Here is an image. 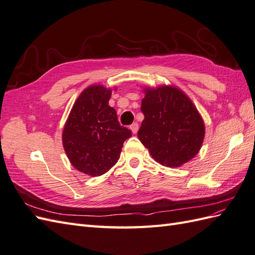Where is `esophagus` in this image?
<instances>
[{
  "mask_svg": "<svg viewBox=\"0 0 255 255\" xmlns=\"http://www.w3.org/2000/svg\"><path fill=\"white\" fill-rule=\"evenodd\" d=\"M129 128L132 129V132L134 133V134H136L137 133V131H138V128H139V127H138V123L137 122H135V123H133L131 127H129Z\"/></svg>",
  "mask_w": 255,
  "mask_h": 255,
  "instance_id": "obj_1",
  "label": "esophagus"
}]
</instances>
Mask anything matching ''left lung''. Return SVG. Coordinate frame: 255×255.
I'll use <instances>...</instances> for the list:
<instances>
[{"label": "left lung", "instance_id": "obj_1", "mask_svg": "<svg viewBox=\"0 0 255 255\" xmlns=\"http://www.w3.org/2000/svg\"><path fill=\"white\" fill-rule=\"evenodd\" d=\"M140 110L145 119L137 136L152 158L177 167L200 150L204 124L198 110L182 91L172 86L145 90Z\"/></svg>", "mask_w": 255, "mask_h": 255}]
</instances>
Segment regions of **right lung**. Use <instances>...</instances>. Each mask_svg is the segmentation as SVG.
I'll list each match as a JSON object with an SVG mask.
<instances>
[{"label":"right lung","mask_w":255,"mask_h":255,"mask_svg":"<svg viewBox=\"0 0 255 255\" xmlns=\"http://www.w3.org/2000/svg\"><path fill=\"white\" fill-rule=\"evenodd\" d=\"M111 91L102 85L85 89L70 111L63 132V144L71 164L80 172L99 176L120 158L131 129L121 126L108 102Z\"/></svg>","instance_id":"add662e5"}]
</instances>
